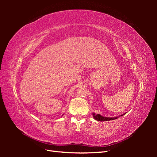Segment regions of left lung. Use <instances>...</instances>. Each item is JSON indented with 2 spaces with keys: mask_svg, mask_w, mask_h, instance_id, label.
Instances as JSON below:
<instances>
[{
  "mask_svg": "<svg viewBox=\"0 0 157 157\" xmlns=\"http://www.w3.org/2000/svg\"><path fill=\"white\" fill-rule=\"evenodd\" d=\"M124 115V114H123ZM121 116H123V115H121ZM93 117H94V118L96 120V121H111V120H114L117 119L119 117H102L101 115L97 114L96 115L95 113H93Z\"/></svg>",
  "mask_w": 157,
  "mask_h": 157,
  "instance_id": "8db88e82",
  "label": "left lung"
}]
</instances>
